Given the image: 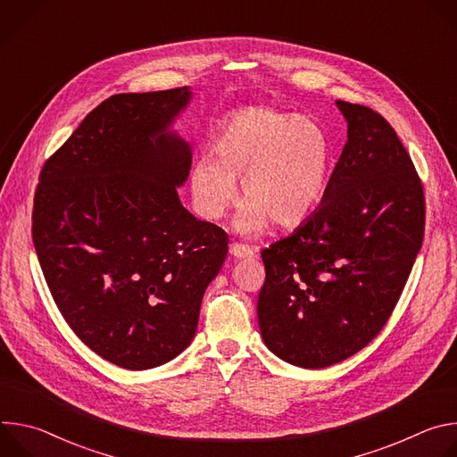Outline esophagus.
I'll return each mask as SVG.
<instances>
[{
    "instance_id": "34e87169",
    "label": "esophagus",
    "mask_w": 457,
    "mask_h": 457,
    "mask_svg": "<svg viewBox=\"0 0 457 457\" xmlns=\"http://www.w3.org/2000/svg\"><path fill=\"white\" fill-rule=\"evenodd\" d=\"M229 253L235 258H251L254 254V249L249 245H244V244H231Z\"/></svg>"
}]
</instances>
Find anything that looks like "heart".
Masks as SVG:
<instances>
[{
    "label": "heart",
    "instance_id": "1",
    "mask_svg": "<svg viewBox=\"0 0 457 457\" xmlns=\"http://www.w3.org/2000/svg\"><path fill=\"white\" fill-rule=\"evenodd\" d=\"M210 154L189 170L195 210L220 220L237 203L242 180L244 204L235 226L244 235H260L271 220L300 224L321 201L331 170V143L314 119L266 106L228 115Z\"/></svg>",
    "mask_w": 457,
    "mask_h": 457
}]
</instances>
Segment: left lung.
<instances>
[{"label": "left lung", "instance_id": "1", "mask_svg": "<svg viewBox=\"0 0 457 457\" xmlns=\"http://www.w3.org/2000/svg\"><path fill=\"white\" fill-rule=\"evenodd\" d=\"M347 143L320 208L262 251L256 314L268 349L302 369L369 345L393 314L425 233V195L385 117L337 101Z\"/></svg>", "mask_w": 457, "mask_h": 457}]
</instances>
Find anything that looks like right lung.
<instances>
[{"mask_svg":"<svg viewBox=\"0 0 457 457\" xmlns=\"http://www.w3.org/2000/svg\"><path fill=\"white\" fill-rule=\"evenodd\" d=\"M189 99L186 87L108 97L45 162L34 195L32 240L57 309L129 370L191 344L228 254V233L177 195L191 148L170 124Z\"/></svg>","mask_w":457,"mask_h":457,"instance_id":"obj_1","label":"right lung"}]
</instances>
